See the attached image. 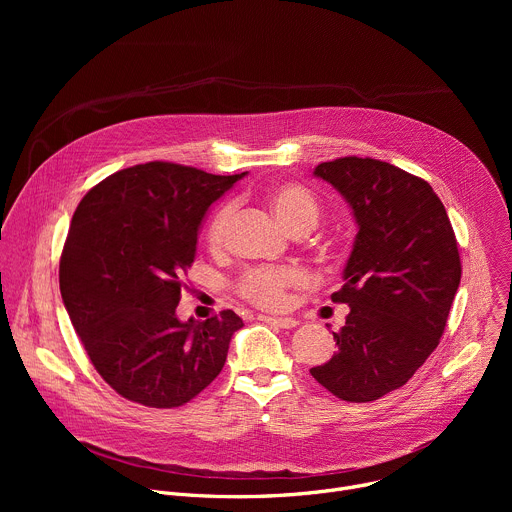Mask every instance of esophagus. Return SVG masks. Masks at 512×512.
I'll return each instance as SVG.
<instances>
[{
  "label": "esophagus",
  "instance_id": "34e87169",
  "mask_svg": "<svg viewBox=\"0 0 512 512\" xmlns=\"http://www.w3.org/2000/svg\"><path fill=\"white\" fill-rule=\"evenodd\" d=\"M261 320L267 324H273L277 328H285V330H291L300 324L296 318H289V316H261Z\"/></svg>",
  "mask_w": 512,
  "mask_h": 512
}]
</instances>
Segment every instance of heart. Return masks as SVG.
Returning a JSON list of instances; mask_svg holds the SVG:
<instances>
[{
    "label": "heart",
    "instance_id": "b5f03b06",
    "mask_svg": "<svg viewBox=\"0 0 512 512\" xmlns=\"http://www.w3.org/2000/svg\"><path fill=\"white\" fill-rule=\"evenodd\" d=\"M269 202L279 221L291 233H310L320 221L316 196L300 184H277L269 192ZM233 204H223L210 218L206 239L218 247L225 239ZM304 283V273L294 267H251L239 279V294L255 306L279 308L285 302V289Z\"/></svg>",
    "mask_w": 512,
    "mask_h": 512
}]
</instances>
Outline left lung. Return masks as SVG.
<instances>
[{
	"instance_id": "8db88e82",
	"label": "left lung",
	"mask_w": 512,
	"mask_h": 512,
	"mask_svg": "<svg viewBox=\"0 0 512 512\" xmlns=\"http://www.w3.org/2000/svg\"><path fill=\"white\" fill-rule=\"evenodd\" d=\"M314 176L344 196L358 233L332 294L350 308L338 350L310 373L342 401H377L440 344L462 277L456 235L433 188L393 164L348 156Z\"/></svg>"
}]
</instances>
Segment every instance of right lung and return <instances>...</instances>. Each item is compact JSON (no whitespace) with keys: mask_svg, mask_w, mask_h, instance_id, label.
Segmentation results:
<instances>
[{"mask_svg":"<svg viewBox=\"0 0 512 512\" xmlns=\"http://www.w3.org/2000/svg\"><path fill=\"white\" fill-rule=\"evenodd\" d=\"M243 176L148 162L99 182L72 214L62 302L93 367L121 397L180 407L223 371L243 320L223 310L180 322L176 308L208 206Z\"/></svg>","mask_w":512,"mask_h":512,"instance_id":"obj_1","label":"right lung"}]
</instances>
